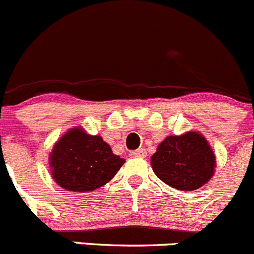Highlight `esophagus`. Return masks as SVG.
<instances>
[{"label": "esophagus", "instance_id": "esophagus-1", "mask_svg": "<svg viewBox=\"0 0 254 254\" xmlns=\"http://www.w3.org/2000/svg\"><path fill=\"white\" fill-rule=\"evenodd\" d=\"M129 155L132 158H145L147 157V152H145V149H138V150H133V152H130Z\"/></svg>", "mask_w": 254, "mask_h": 254}]
</instances>
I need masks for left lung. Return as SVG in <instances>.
Here are the masks:
<instances>
[{"label":"left lung","instance_id":"1","mask_svg":"<svg viewBox=\"0 0 254 254\" xmlns=\"http://www.w3.org/2000/svg\"><path fill=\"white\" fill-rule=\"evenodd\" d=\"M154 174L174 189L192 191L215 174L216 157L206 138L196 130L168 135L150 158Z\"/></svg>","mask_w":254,"mask_h":254}]
</instances>
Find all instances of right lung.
Wrapping results in <instances>:
<instances>
[{"instance_id":"1","label":"right lung","mask_w":254,"mask_h":254,"mask_svg":"<svg viewBox=\"0 0 254 254\" xmlns=\"http://www.w3.org/2000/svg\"><path fill=\"white\" fill-rule=\"evenodd\" d=\"M125 159L112 153L101 135L89 134L81 126L70 128L49 154L52 178L66 191H94L110 182Z\"/></svg>"}]
</instances>
